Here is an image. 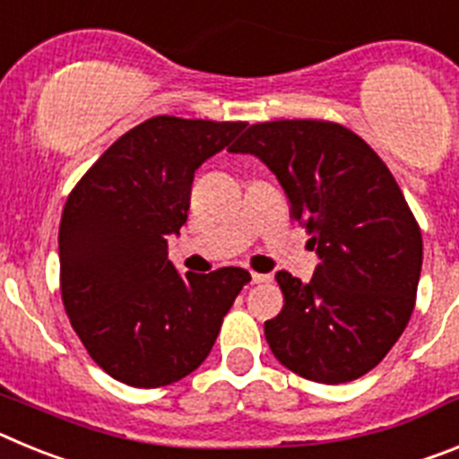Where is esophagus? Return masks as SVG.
<instances>
[{
	"label": "esophagus",
	"instance_id": "esophagus-1",
	"mask_svg": "<svg viewBox=\"0 0 459 459\" xmlns=\"http://www.w3.org/2000/svg\"><path fill=\"white\" fill-rule=\"evenodd\" d=\"M250 280H253V285H262V282H269L271 280V275H266V273H250Z\"/></svg>",
	"mask_w": 459,
	"mask_h": 459
}]
</instances>
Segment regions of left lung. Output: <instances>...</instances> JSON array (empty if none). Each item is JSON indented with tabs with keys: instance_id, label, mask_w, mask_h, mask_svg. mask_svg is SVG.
Instances as JSON below:
<instances>
[{
	"instance_id": "obj_1",
	"label": "left lung",
	"mask_w": 459,
	"mask_h": 459,
	"mask_svg": "<svg viewBox=\"0 0 459 459\" xmlns=\"http://www.w3.org/2000/svg\"><path fill=\"white\" fill-rule=\"evenodd\" d=\"M230 152L255 153L278 177L322 259L310 282L275 273L285 306L264 322L271 351L303 379H359L407 328L423 264L420 227L391 169L322 119L253 124Z\"/></svg>"
}]
</instances>
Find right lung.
I'll use <instances>...</instances> for the list:
<instances>
[{
  "label": "right lung",
  "mask_w": 459,
  "mask_h": 459,
  "mask_svg": "<svg viewBox=\"0 0 459 459\" xmlns=\"http://www.w3.org/2000/svg\"><path fill=\"white\" fill-rule=\"evenodd\" d=\"M243 121L152 117L87 169L59 225V287L73 331L121 384L168 386L202 366L250 273L179 275L168 234L188 218L195 169Z\"/></svg>",
  "instance_id": "add662e5"
}]
</instances>
